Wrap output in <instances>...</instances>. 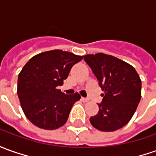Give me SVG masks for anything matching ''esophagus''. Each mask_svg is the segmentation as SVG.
Listing matches in <instances>:
<instances>
[{
  "instance_id": "34e87169",
  "label": "esophagus",
  "mask_w": 156,
  "mask_h": 156,
  "mask_svg": "<svg viewBox=\"0 0 156 156\" xmlns=\"http://www.w3.org/2000/svg\"><path fill=\"white\" fill-rule=\"evenodd\" d=\"M81 100H82L83 102H87V101H90V99H89V98H85V97H82V98H81Z\"/></svg>"
}]
</instances>
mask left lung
Wrapping results in <instances>:
<instances>
[{
  "label": "left lung",
  "mask_w": 156,
  "mask_h": 156,
  "mask_svg": "<svg viewBox=\"0 0 156 156\" xmlns=\"http://www.w3.org/2000/svg\"><path fill=\"white\" fill-rule=\"evenodd\" d=\"M83 60L104 91L99 112L90 121L102 131L120 129L130 121L141 100L139 75L131 65L102 53L87 55Z\"/></svg>",
  "instance_id": "left-lung-1"
}]
</instances>
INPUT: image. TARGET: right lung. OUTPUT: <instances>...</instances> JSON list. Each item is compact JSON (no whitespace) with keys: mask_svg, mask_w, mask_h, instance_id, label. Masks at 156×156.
Masks as SVG:
<instances>
[{"mask_svg":"<svg viewBox=\"0 0 156 156\" xmlns=\"http://www.w3.org/2000/svg\"><path fill=\"white\" fill-rule=\"evenodd\" d=\"M83 56L55 49L38 54L25 65L18 78V96L30 122L39 128L55 130L66 122L78 93L66 95L58 90L71 68Z\"/></svg>","mask_w":156,"mask_h":156,"instance_id":"obj_1","label":"right lung"}]
</instances>
